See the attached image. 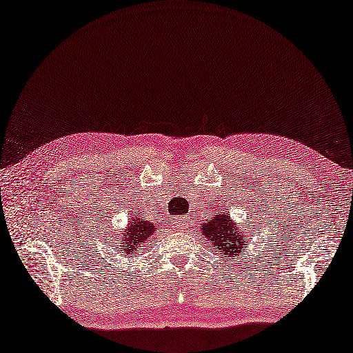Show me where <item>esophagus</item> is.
Listing matches in <instances>:
<instances>
[{"mask_svg": "<svg viewBox=\"0 0 353 353\" xmlns=\"http://www.w3.org/2000/svg\"><path fill=\"white\" fill-rule=\"evenodd\" d=\"M177 226L181 229H188L192 224V216L191 215H185V216H177L176 219Z\"/></svg>", "mask_w": 353, "mask_h": 353, "instance_id": "34e87169", "label": "esophagus"}]
</instances>
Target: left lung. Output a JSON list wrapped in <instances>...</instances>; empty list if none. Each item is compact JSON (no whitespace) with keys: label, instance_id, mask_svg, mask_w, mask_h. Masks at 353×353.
Segmentation results:
<instances>
[{"label":"left lung","instance_id":"obj_1","mask_svg":"<svg viewBox=\"0 0 353 353\" xmlns=\"http://www.w3.org/2000/svg\"><path fill=\"white\" fill-rule=\"evenodd\" d=\"M201 232L205 234L208 241H211V249H219L220 256L232 258L234 254L245 250L247 244H244L243 236L238 232L236 226L230 220V214H224L215 211L214 216H209V220L203 223Z\"/></svg>","mask_w":353,"mask_h":353}]
</instances>
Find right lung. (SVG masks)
<instances>
[{"label": "right lung", "mask_w": 353, "mask_h": 353, "mask_svg": "<svg viewBox=\"0 0 353 353\" xmlns=\"http://www.w3.org/2000/svg\"><path fill=\"white\" fill-rule=\"evenodd\" d=\"M127 226L129 228H127L125 234H123L121 238H118L119 241H121L119 243L121 245H119L118 252L124 250L125 252L121 253H125L127 256L137 252L141 247V244H144L157 229L152 223L139 219L138 215H133Z\"/></svg>", "instance_id": "add662e5"}]
</instances>
